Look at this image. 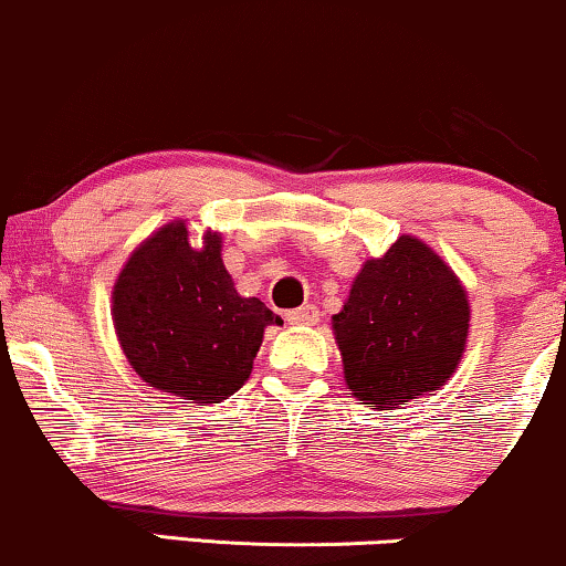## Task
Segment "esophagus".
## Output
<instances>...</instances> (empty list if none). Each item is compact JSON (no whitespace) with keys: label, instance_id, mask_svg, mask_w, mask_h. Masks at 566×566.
Listing matches in <instances>:
<instances>
[{"label":"esophagus","instance_id":"1","mask_svg":"<svg viewBox=\"0 0 566 566\" xmlns=\"http://www.w3.org/2000/svg\"><path fill=\"white\" fill-rule=\"evenodd\" d=\"M285 319H289L291 324H316L319 322V308H316L314 304L298 306V308H293V312L285 314Z\"/></svg>","mask_w":566,"mask_h":566}]
</instances>
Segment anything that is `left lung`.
<instances>
[{
  "label": "left lung",
  "instance_id": "obj_1",
  "mask_svg": "<svg viewBox=\"0 0 566 566\" xmlns=\"http://www.w3.org/2000/svg\"><path fill=\"white\" fill-rule=\"evenodd\" d=\"M332 327L355 399L389 409L453 376L469 335L467 291L428 244L399 237L363 265Z\"/></svg>",
  "mask_w": 566,
  "mask_h": 566
}]
</instances>
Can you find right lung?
<instances>
[{"instance_id":"add662e5","label":"right lung","mask_w":566,"mask_h":566,"mask_svg":"<svg viewBox=\"0 0 566 566\" xmlns=\"http://www.w3.org/2000/svg\"><path fill=\"white\" fill-rule=\"evenodd\" d=\"M113 319L123 353L154 389L213 405L252 374L268 324L260 298H242L221 260V237L192 250L182 221L146 239L118 275Z\"/></svg>"}]
</instances>
